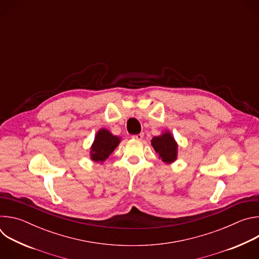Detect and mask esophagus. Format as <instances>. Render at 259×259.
Here are the masks:
<instances>
[{
    "label": "esophagus",
    "mask_w": 259,
    "mask_h": 259,
    "mask_svg": "<svg viewBox=\"0 0 259 259\" xmlns=\"http://www.w3.org/2000/svg\"><path fill=\"white\" fill-rule=\"evenodd\" d=\"M132 138H133V139H136V140H141V139L143 138V133H139V134L133 135Z\"/></svg>",
    "instance_id": "esophagus-1"
}]
</instances>
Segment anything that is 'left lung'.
<instances>
[{
  "mask_svg": "<svg viewBox=\"0 0 259 259\" xmlns=\"http://www.w3.org/2000/svg\"><path fill=\"white\" fill-rule=\"evenodd\" d=\"M152 145L163 162L171 164L177 159V143L169 131L155 136L152 139Z\"/></svg>",
  "mask_w": 259,
  "mask_h": 259,
  "instance_id": "1",
  "label": "left lung"
}]
</instances>
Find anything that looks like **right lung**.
<instances>
[{
	"mask_svg": "<svg viewBox=\"0 0 259 259\" xmlns=\"http://www.w3.org/2000/svg\"><path fill=\"white\" fill-rule=\"evenodd\" d=\"M120 141V137L113 135L106 129H100L97 132L94 142L91 146V159L94 162L102 163L116 150Z\"/></svg>",
	"mask_w": 259,
	"mask_h": 259,
	"instance_id": "add662e5",
	"label": "right lung"
}]
</instances>
